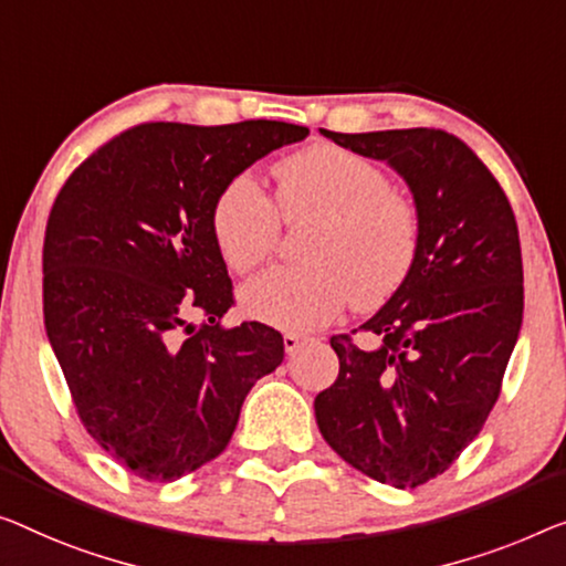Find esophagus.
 Instances as JSON below:
<instances>
[{"label":"esophagus","instance_id":"esophagus-1","mask_svg":"<svg viewBox=\"0 0 566 566\" xmlns=\"http://www.w3.org/2000/svg\"><path fill=\"white\" fill-rule=\"evenodd\" d=\"M305 343H307V337H300V335H294V333H286L284 335V350L290 353V356H292V353H297Z\"/></svg>","mask_w":566,"mask_h":566}]
</instances>
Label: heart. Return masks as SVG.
Returning a JSON list of instances; mask_svg holds the SVG:
<instances>
[{
    "label": "heart",
    "mask_w": 566,
    "mask_h": 566,
    "mask_svg": "<svg viewBox=\"0 0 566 566\" xmlns=\"http://www.w3.org/2000/svg\"><path fill=\"white\" fill-rule=\"evenodd\" d=\"M274 175L276 202L254 175L241 172L210 210L216 247L239 274L274 254L282 221H312L302 239L307 264L276 266L243 286L251 317L292 333L317 331L348 300L374 310L407 282L419 254V213L391 190L381 167L358 151L317 145L284 157Z\"/></svg>",
    "instance_id": "b5f03b06"
}]
</instances>
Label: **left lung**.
Wrapping results in <instances>:
<instances>
[{"label": "left lung", "instance_id": "obj_1", "mask_svg": "<svg viewBox=\"0 0 566 566\" xmlns=\"http://www.w3.org/2000/svg\"><path fill=\"white\" fill-rule=\"evenodd\" d=\"M323 134L386 159L409 182L419 254L407 282L358 327L366 343L331 337L340 374L317 394L315 419L348 465L419 488L450 470L501 396L524 317L516 216L483 159L450 132Z\"/></svg>", "mask_w": 566, "mask_h": 566}]
</instances>
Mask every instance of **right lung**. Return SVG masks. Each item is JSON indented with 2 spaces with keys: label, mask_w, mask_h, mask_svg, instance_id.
<instances>
[{
  "label": "right lung",
  "mask_w": 566,
  "mask_h": 566,
  "mask_svg": "<svg viewBox=\"0 0 566 566\" xmlns=\"http://www.w3.org/2000/svg\"><path fill=\"white\" fill-rule=\"evenodd\" d=\"M307 126L147 122L67 177L42 243V315L86 432L134 475L172 483L231 442L284 360L274 327L226 331L233 284L210 229L231 177Z\"/></svg>",
  "instance_id": "obj_1"
}]
</instances>
